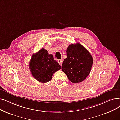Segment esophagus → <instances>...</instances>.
<instances>
[{
  "mask_svg": "<svg viewBox=\"0 0 120 120\" xmlns=\"http://www.w3.org/2000/svg\"><path fill=\"white\" fill-rule=\"evenodd\" d=\"M62 60H61V59H59V60H58V63L59 64V65H62Z\"/></svg>",
  "mask_w": 120,
  "mask_h": 120,
  "instance_id": "1",
  "label": "esophagus"
}]
</instances>
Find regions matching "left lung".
Wrapping results in <instances>:
<instances>
[{"label": "left lung", "instance_id": "obj_1", "mask_svg": "<svg viewBox=\"0 0 120 120\" xmlns=\"http://www.w3.org/2000/svg\"><path fill=\"white\" fill-rule=\"evenodd\" d=\"M67 58L62 65V70L74 83L82 82L89 75L93 63L92 55L82 45H70L67 49Z\"/></svg>", "mask_w": 120, "mask_h": 120}]
</instances>
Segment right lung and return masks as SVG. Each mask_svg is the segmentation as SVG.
<instances>
[{"label":"right lung","instance_id":"right-lung-1","mask_svg":"<svg viewBox=\"0 0 120 120\" xmlns=\"http://www.w3.org/2000/svg\"><path fill=\"white\" fill-rule=\"evenodd\" d=\"M61 69V66L49 54L47 50L41 49L33 54L29 62V69L33 76L41 83L51 80L54 73Z\"/></svg>","mask_w":120,"mask_h":120}]
</instances>
